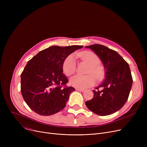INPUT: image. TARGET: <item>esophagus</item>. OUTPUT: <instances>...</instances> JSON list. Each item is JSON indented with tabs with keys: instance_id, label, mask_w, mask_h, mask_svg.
I'll return each mask as SVG.
<instances>
[{
	"instance_id": "34e87169",
	"label": "esophagus",
	"mask_w": 147,
	"mask_h": 147,
	"mask_svg": "<svg viewBox=\"0 0 147 147\" xmlns=\"http://www.w3.org/2000/svg\"><path fill=\"white\" fill-rule=\"evenodd\" d=\"M76 90H78V91H80V92H84V91H85V90H84V89H78V88H76Z\"/></svg>"
}]
</instances>
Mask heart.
Wrapping results in <instances>:
<instances>
[{"instance_id": "b5f03b06", "label": "heart", "mask_w": 147, "mask_h": 147, "mask_svg": "<svg viewBox=\"0 0 147 147\" xmlns=\"http://www.w3.org/2000/svg\"><path fill=\"white\" fill-rule=\"evenodd\" d=\"M78 56L89 64V73H92L98 79H101L103 76V69L98 65L99 58L96 54L90 51H86L78 54ZM76 69V59L73 55H68L63 61V70L66 76H71ZM71 85L78 89H86L93 86L95 83V79L93 76H73L69 80Z\"/></svg>"}]
</instances>
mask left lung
<instances>
[{
  "mask_svg": "<svg viewBox=\"0 0 147 147\" xmlns=\"http://www.w3.org/2000/svg\"><path fill=\"white\" fill-rule=\"evenodd\" d=\"M93 51L104 65L103 82L93 90L94 97L85 102L88 109L99 115H108L119 111L126 102L132 86V77L127 62L114 50L99 44L86 46Z\"/></svg>",
  "mask_w": 147,
  "mask_h": 147,
  "instance_id": "obj_1",
  "label": "left lung"
}]
</instances>
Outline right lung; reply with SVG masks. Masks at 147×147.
I'll return each instance as SVG.
<instances>
[{
  "instance_id": "obj_1",
  "label": "right lung",
  "mask_w": 147,
  "mask_h": 147,
  "mask_svg": "<svg viewBox=\"0 0 147 147\" xmlns=\"http://www.w3.org/2000/svg\"><path fill=\"white\" fill-rule=\"evenodd\" d=\"M83 46H53L31 59L21 74V91L28 107L41 115H51L65 107L75 89L63 86L68 82L63 73L64 59Z\"/></svg>"
}]
</instances>
